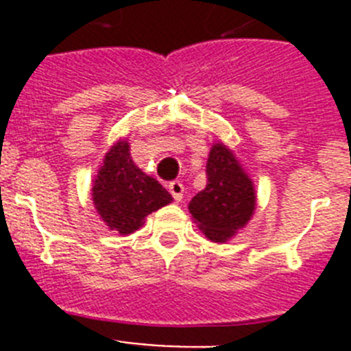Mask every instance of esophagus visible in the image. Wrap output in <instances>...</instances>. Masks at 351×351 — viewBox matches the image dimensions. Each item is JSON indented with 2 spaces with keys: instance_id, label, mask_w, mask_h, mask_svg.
Here are the masks:
<instances>
[{
  "instance_id": "esophagus-1",
  "label": "esophagus",
  "mask_w": 351,
  "mask_h": 351,
  "mask_svg": "<svg viewBox=\"0 0 351 351\" xmlns=\"http://www.w3.org/2000/svg\"><path fill=\"white\" fill-rule=\"evenodd\" d=\"M169 190L170 193H172V197L179 202V200L182 198V195H184V184H182L181 181H172L169 184Z\"/></svg>"
}]
</instances>
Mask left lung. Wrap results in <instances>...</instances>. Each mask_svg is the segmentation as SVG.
<instances>
[{"label":"left lung","mask_w":351,"mask_h":351,"mask_svg":"<svg viewBox=\"0 0 351 351\" xmlns=\"http://www.w3.org/2000/svg\"><path fill=\"white\" fill-rule=\"evenodd\" d=\"M206 173V188L191 198L188 209L210 241L225 243L250 221L255 210V190L232 151L223 144L210 149Z\"/></svg>","instance_id":"8db88e82"}]
</instances>
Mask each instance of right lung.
<instances>
[{
  "instance_id": "add662e5",
  "label": "right lung",
  "mask_w": 351,
  "mask_h": 351,
  "mask_svg": "<svg viewBox=\"0 0 351 351\" xmlns=\"http://www.w3.org/2000/svg\"><path fill=\"white\" fill-rule=\"evenodd\" d=\"M93 202L110 230L121 235L138 230L147 214L172 202L169 191L133 163L130 145L110 147L93 184Z\"/></svg>"
}]
</instances>
